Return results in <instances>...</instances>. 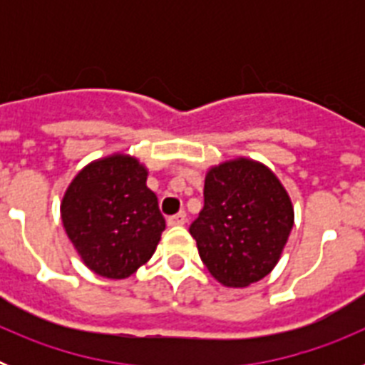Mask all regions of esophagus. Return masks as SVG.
Instances as JSON below:
<instances>
[{
  "mask_svg": "<svg viewBox=\"0 0 365 365\" xmlns=\"http://www.w3.org/2000/svg\"><path fill=\"white\" fill-rule=\"evenodd\" d=\"M185 222H186L185 212H179V214H173L168 217V225H170V227H180V225H185Z\"/></svg>",
  "mask_w": 365,
  "mask_h": 365,
  "instance_id": "obj_1",
  "label": "esophagus"
}]
</instances>
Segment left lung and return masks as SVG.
Here are the masks:
<instances>
[{"instance_id":"obj_1","label":"left lung","mask_w":365,"mask_h":365,"mask_svg":"<svg viewBox=\"0 0 365 365\" xmlns=\"http://www.w3.org/2000/svg\"><path fill=\"white\" fill-rule=\"evenodd\" d=\"M292 222L294 210L278 177L263 164L237 159L206 173L205 206L190 234L219 283L247 287L278 263Z\"/></svg>"}]
</instances>
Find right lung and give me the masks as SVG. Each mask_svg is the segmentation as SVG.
Segmentation results:
<instances>
[{"label": "right lung", "instance_id": "add662e5", "mask_svg": "<svg viewBox=\"0 0 365 365\" xmlns=\"http://www.w3.org/2000/svg\"><path fill=\"white\" fill-rule=\"evenodd\" d=\"M146 179L137 159L111 155L83 168L63 195V228L98 276L124 279L153 256L166 221Z\"/></svg>", "mask_w": 365, "mask_h": 365}]
</instances>
